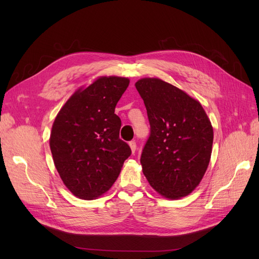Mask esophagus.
I'll return each mask as SVG.
<instances>
[{
	"instance_id": "esophagus-1",
	"label": "esophagus",
	"mask_w": 259,
	"mask_h": 259,
	"mask_svg": "<svg viewBox=\"0 0 259 259\" xmlns=\"http://www.w3.org/2000/svg\"><path fill=\"white\" fill-rule=\"evenodd\" d=\"M130 148H131V150H132V153H135V151H136V143L135 142H130Z\"/></svg>"
}]
</instances>
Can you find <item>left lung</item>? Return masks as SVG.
I'll return each instance as SVG.
<instances>
[{
	"label": "left lung",
	"mask_w": 259,
	"mask_h": 259,
	"mask_svg": "<svg viewBox=\"0 0 259 259\" xmlns=\"http://www.w3.org/2000/svg\"><path fill=\"white\" fill-rule=\"evenodd\" d=\"M135 86L151 127L140 158L143 173L162 197H187L210 160L214 132L208 116L199 100L158 77H144Z\"/></svg>",
	"instance_id": "1"
}]
</instances>
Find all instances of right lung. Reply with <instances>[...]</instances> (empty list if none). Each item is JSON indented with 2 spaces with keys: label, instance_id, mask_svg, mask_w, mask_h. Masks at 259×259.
I'll return each mask as SVG.
<instances>
[{
  "label": "right lung",
  "instance_id": "obj_1",
  "mask_svg": "<svg viewBox=\"0 0 259 259\" xmlns=\"http://www.w3.org/2000/svg\"><path fill=\"white\" fill-rule=\"evenodd\" d=\"M128 77L99 76L76 90L52 126L50 147L55 167L73 195L94 200L119 177L130 146L120 139L121 120L114 109Z\"/></svg>",
  "mask_w": 259,
  "mask_h": 259
}]
</instances>
